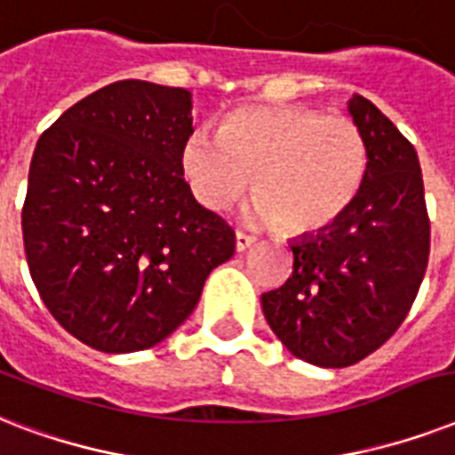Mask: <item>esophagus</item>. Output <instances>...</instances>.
I'll list each match as a JSON object with an SVG mask.
<instances>
[{"mask_svg":"<svg viewBox=\"0 0 455 455\" xmlns=\"http://www.w3.org/2000/svg\"><path fill=\"white\" fill-rule=\"evenodd\" d=\"M253 244H256V237L244 235V232H235V246H237V251H246Z\"/></svg>","mask_w":455,"mask_h":455,"instance_id":"34e87169","label":"esophagus"}]
</instances>
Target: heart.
Returning a JSON list of instances; mask_svg holds the SVG:
<instances>
[{
    "instance_id": "b5f03b06",
    "label": "heart",
    "mask_w": 455,
    "mask_h": 455,
    "mask_svg": "<svg viewBox=\"0 0 455 455\" xmlns=\"http://www.w3.org/2000/svg\"><path fill=\"white\" fill-rule=\"evenodd\" d=\"M368 164L358 123L311 107L237 108L218 137L195 130L180 149V172L204 209H228L253 178L249 216L290 235L339 223L361 196Z\"/></svg>"
}]
</instances>
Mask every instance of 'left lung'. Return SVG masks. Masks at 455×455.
I'll return each mask as SVG.
<instances>
[{"label":"left lung","instance_id":"left-lung-1","mask_svg":"<svg viewBox=\"0 0 455 455\" xmlns=\"http://www.w3.org/2000/svg\"><path fill=\"white\" fill-rule=\"evenodd\" d=\"M348 114L371 151L361 196L330 230L294 239L291 277L260 297L277 339L320 368H347L382 347L406 320L429 259L413 144L361 94Z\"/></svg>","mask_w":455,"mask_h":455}]
</instances>
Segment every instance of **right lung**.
I'll list each match as a JSON object with an SVG mask.
<instances>
[{
    "mask_svg": "<svg viewBox=\"0 0 455 455\" xmlns=\"http://www.w3.org/2000/svg\"><path fill=\"white\" fill-rule=\"evenodd\" d=\"M192 128L182 87L121 80L42 132L23 204L28 267L49 313L104 354L175 332L235 232L180 172Z\"/></svg>",
    "mask_w": 455,
    "mask_h": 455,
    "instance_id": "right-lung-1",
    "label": "right lung"
}]
</instances>
